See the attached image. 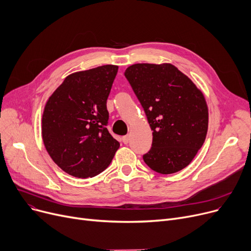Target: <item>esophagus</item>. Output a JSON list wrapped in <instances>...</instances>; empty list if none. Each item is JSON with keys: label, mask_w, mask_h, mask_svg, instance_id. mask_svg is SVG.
I'll return each instance as SVG.
<instances>
[{"label": "esophagus", "mask_w": 251, "mask_h": 251, "mask_svg": "<svg viewBox=\"0 0 251 251\" xmlns=\"http://www.w3.org/2000/svg\"><path fill=\"white\" fill-rule=\"evenodd\" d=\"M122 140H123V142L125 143V144H127V143L129 142V136H128V135H126V136H124Z\"/></svg>", "instance_id": "34e87169"}]
</instances>
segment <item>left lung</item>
<instances>
[{"instance_id":"1","label":"left lung","mask_w":251,"mask_h":251,"mask_svg":"<svg viewBox=\"0 0 251 251\" xmlns=\"http://www.w3.org/2000/svg\"><path fill=\"white\" fill-rule=\"evenodd\" d=\"M129 82L152 129V145L143 160L170 175L193 160L207 134L208 110L202 93L172 64L139 63L126 68Z\"/></svg>"}]
</instances>
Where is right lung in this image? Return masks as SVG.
<instances>
[{"label": "right lung", "mask_w": 251, "mask_h": 251, "mask_svg": "<svg viewBox=\"0 0 251 251\" xmlns=\"http://www.w3.org/2000/svg\"><path fill=\"white\" fill-rule=\"evenodd\" d=\"M118 66L68 75L48 100L42 119L45 147L66 174L87 178L108 168L119 143L108 132L107 98Z\"/></svg>", "instance_id": "add662e5"}]
</instances>
